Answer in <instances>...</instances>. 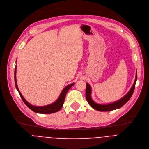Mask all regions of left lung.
Instances as JSON below:
<instances>
[{"mask_svg":"<svg viewBox=\"0 0 149 149\" xmlns=\"http://www.w3.org/2000/svg\"><path fill=\"white\" fill-rule=\"evenodd\" d=\"M136 81H137V72L136 74V78H135L134 84L132 87V88H130L129 92L119 100H118L117 102H115L114 103L106 104H100L95 103L94 102L91 97L92 88L88 83H86V100L87 101L88 103L90 104V106L92 107V108L98 111H113L117 109H119L126 103H127L128 101L130 99L131 97H132L134 91Z\"/></svg>","mask_w":149,"mask_h":149,"instance_id":"left-lung-1","label":"left lung"}]
</instances>
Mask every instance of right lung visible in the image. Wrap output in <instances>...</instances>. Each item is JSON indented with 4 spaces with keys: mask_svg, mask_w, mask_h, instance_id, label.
I'll list each match as a JSON object with an SVG mask.
<instances>
[{
    "mask_svg": "<svg viewBox=\"0 0 149 149\" xmlns=\"http://www.w3.org/2000/svg\"><path fill=\"white\" fill-rule=\"evenodd\" d=\"M16 74V65L15 70V86H16L17 91H18L24 103L27 106L28 108H29L33 112L39 113V114H52V113H54V112H58V111H60L63 106L65 98V96H66V94H67V92L68 91L69 89L74 84V83H71V84L65 87L63 89V91H62L60 96H59L58 99L53 103H51L50 104L46 105V106H33L32 104L28 103L25 100V98L23 97V96L19 90L18 87H17Z\"/></svg>",
    "mask_w": 149,
    "mask_h": 149,
    "instance_id": "obj_1",
    "label": "right lung"
}]
</instances>
